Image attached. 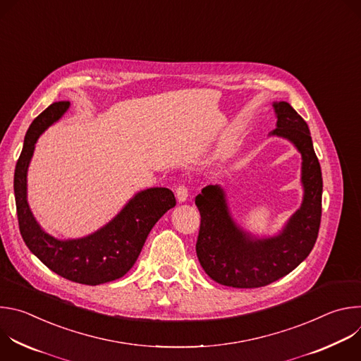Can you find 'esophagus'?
I'll use <instances>...</instances> for the list:
<instances>
[{
	"instance_id": "1",
	"label": "esophagus",
	"mask_w": 361,
	"mask_h": 361,
	"mask_svg": "<svg viewBox=\"0 0 361 361\" xmlns=\"http://www.w3.org/2000/svg\"><path fill=\"white\" fill-rule=\"evenodd\" d=\"M176 197H177L178 202L187 201V198H188V188L184 184H180L177 187V190H176Z\"/></svg>"
}]
</instances>
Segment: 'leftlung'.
<instances>
[{
    "instance_id": "obj_1",
    "label": "left lung",
    "mask_w": 361,
    "mask_h": 361,
    "mask_svg": "<svg viewBox=\"0 0 361 361\" xmlns=\"http://www.w3.org/2000/svg\"><path fill=\"white\" fill-rule=\"evenodd\" d=\"M273 107L277 124L269 135L288 140L301 154L302 201L277 235L255 237L234 221L220 185L201 190L195 197L201 216L195 251L204 271L223 286L257 288L287 276L307 259L319 235L323 178L310 130L288 102Z\"/></svg>"
}]
</instances>
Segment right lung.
Segmentation results:
<instances>
[{
	"instance_id": "1",
	"label": "right lung",
	"mask_w": 361,
	"mask_h": 361,
	"mask_svg": "<svg viewBox=\"0 0 361 361\" xmlns=\"http://www.w3.org/2000/svg\"><path fill=\"white\" fill-rule=\"evenodd\" d=\"M70 109L59 101L30 126L14 173V194L23 240L51 271L80 284L98 286L123 277L137 262L151 228L176 205L171 190L152 187L138 191L104 227L81 238L60 240L45 233L27 200V171L39 135Z\"/></svg>"
}]
</instances>
